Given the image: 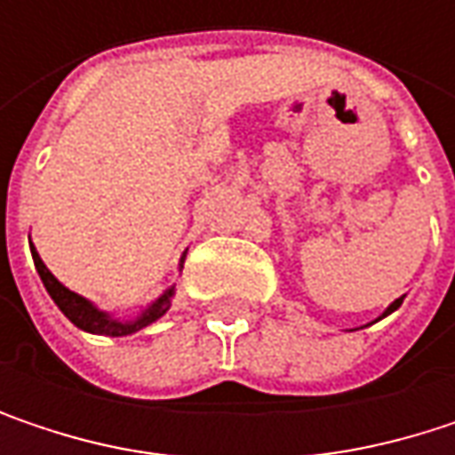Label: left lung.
I'll return each instance as SVG.
<instances>
[{"label": "left lung", "mask_w": 455, "mask_h": 455, "mask_svg": "<svg viewBox=\"0 0 455 455\" xmlns=\"http://www.w3.org/2000/svg\"><path fill=\"white\" fill-rule=\"evenodd\" d=\"M403 298H406V295H403ZM403 298H398V300H395V303H390V306H387V311H385V314H382V316H379V318L390 316V314H393V311H398V308H401V303H403ZM379 318H377V321H379Z\"/></svg>", "instance_id": "left-lung-1"}]
</instances>
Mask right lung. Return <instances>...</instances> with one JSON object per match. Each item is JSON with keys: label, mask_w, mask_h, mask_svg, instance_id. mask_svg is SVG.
Here are the masks:
<instances>
[{"label": "right lung", "mask_w": 455, "mask_h": 455, "mask_svg": "<svg viewBox=\"0 0 455 455\" xmlns=\"http://www.w3.org/2000/svg\"><path fill=\"white\" fill-rule=\"evenodd\" d=\"M31 255H34V266H36V271H39V276H42V282H44L49 298L54 300V306H57L65 316L70 318L78 329H84V331H89V334H105V337H126V334H134L139 329L149 326L152 321L165 316V311L171 308V298H173V292H176V284H173V287H168L157 300H152L147 308H141L134 318H118L113 316V314H108V311H102V308H97L92 300L81 298L78 292L68 290L62 282H57L54 274L44 266V260L39 258L34 242H31ZM184 258H187V252H184L181 260H179V271L184 268Z\"/></svg>", "instance_id": "1"}]
</instances>
